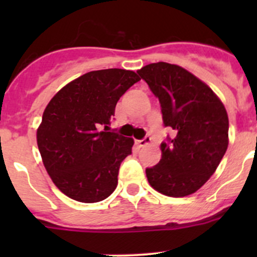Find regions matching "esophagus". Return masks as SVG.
Returning <instances> with one entry per match:
<instances>
[{"label": "esophagus", "instance_id": "obj_1", "mask_svg": "<svg viewBox=\"0 0 257 257\" xmlns=\"http://www.w3.org/2000/svg\"><path fill=\"white\" fill-rule=\"evenodd\" d=\"M150 141H152V138H150L149 136H145L143 139L138 141V145L139 147H145V145H148L150 143Z\"/></svg>", "mask_w": 257, "mask_h": 257}]
</instances>
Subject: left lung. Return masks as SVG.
<instances>
[{
  "label": "left lung",
  "mask_w": 257,
  "mask_h": 257,
  "mask_svg": "<svg viewBox=\"0 0 257 257\" xmlns=\"http://www.w3.org/2000/svg\"><path fill=\"white\" fill-rule=\"evenodd\" d=\"M137 73L159 99L164 125L173 129V138L160 145V162L145 169L148 181L164 195H190L214 174L226 152V109L211 88L177 64L158 62Z\"/></svg>",
  "instance_id": "1"
}]
</instances>
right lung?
I'll return each mask as SVG.
<instances>
[{
    "instance_id": "1",
    "label": "right lung",
    "mask_w": 257,
    "mask_h": 257,
    "mask_svg": "<svg viewBox=\"0 0 257 257\" xmlns=\"http://www.w3.org/2000/svg\"><path fill=\"white\" fill-rule=\"evenodd\" d=\"M138 80L136 72L125 69L88 72L64 85L46 107L38 149L52 181L68 198L98 203L115 190L119 167L134 141L107 132L108 125L119 98Z\"/></svg>"
}]
</instances>
